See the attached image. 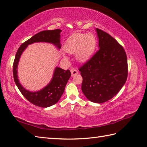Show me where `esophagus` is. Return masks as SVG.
<instances>
[{
    "mask_svg": "<svg viewBox=\"0 0 147 147\" xmlns=\"http://www.w3.org/2000/svg\"><path fill=\"white\" fill-rule=\"evenodd\" d=\"M71 72L72 76H76V74H78V70L76 69H72L71 70Z\"/></svg>",
    "mask_w": 147,
    "mask_h": 147,
    "instance_id": "1",
    "label": "esophagus"
}]
</instances>
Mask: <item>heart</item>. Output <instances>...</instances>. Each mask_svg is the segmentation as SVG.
Instances as JSON below:
<instances>
[{
  "mask_svg": "<svg viewBox=\"0 0 147 147\" xmlns=\"http://www.w3.org/2000/svg\"><path fill=\"white\" fill-rule=\"evenodd\" d=\"M95 45V38L92 34L76 33L67 38L65 43V50L69 54L76 53L77 61L83 62L92 55Z\"/></svg>",
  "mask_w": 147,
  "mask_h": 147,
  "instance_id": "1",
  "label": "heart"
}]
</instances>
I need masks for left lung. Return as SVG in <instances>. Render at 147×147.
<instances>
[{"instance_id":"obj_1","label":"left lung","mask_w":147,"mask_h":147,"mask_svg":"<svg viewBox=\"0 0 147 147\" xmlns=\"http://www.w3.org/2000/svg\"><path fill=\"white\" fill-rule=\"evenodd\" d=\"M99 49L79 68L83 78L82 90L89 100L102 104L113 98L126 83V52L113 37L96 28Z\"/></svg>"}]
</instances>
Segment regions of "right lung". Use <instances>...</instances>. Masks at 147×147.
Masks as SVG:
<instances>
[{"mask_svg": "<svg viewBox=\"0 0 147 147\" xmlns=\"http://www.w3.org/2000/svg\"><path fill=\"white\" fill-rule=\"evenodd\" d=\"M61 30H45L33 35L27 41L22 43L19 47L13 63V77L16 85L24 97L33 105L40 107H48L56 104L63 93L65 85L71 75L70 71L64 70L56 67L51 82L44 88L36 92H32L24 89L19 82L17 75L18 64L20 56L26 47L35 42H48L54 44L59 49L61 48Z\"/></svg>", "mask_w": 147, "mask_h": 147, "instance_id": "add662e5", "label": "right lung"}]
</instances>
